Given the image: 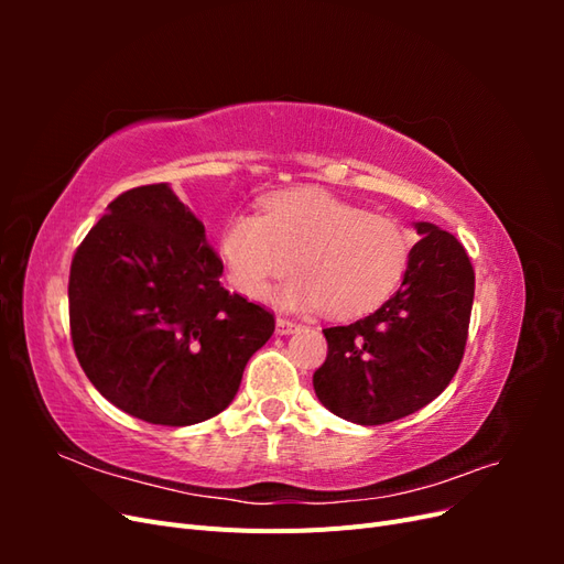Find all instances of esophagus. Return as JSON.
Returning a JSON list of instances; mask_svg holds the SVG:
<instances>
[{
  "label": "esophagus",
  "mask_w": 564,
  "mask_h": 564,
  "mask_svg": "<svg viewBox=\"0 0 564 564\" xmlns=\"http://www.w3.org/2000/svg\"><path fill=\"white\" fill-rule=\"evenodd\" d=\"M299 327H301V324L294 322V319H289L284 315L278 317V334H294Z\"/></svg>",
  "instance_id": "34e87169"
}]
</instances>
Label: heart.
Returning a JSON list of instances; mask_svg holds the SVG:
<instances>
[{
    "instance_id": "obj_1",
    "label": "heart",
    "mask_w": 564,
    "mask_h": 564,
    "mask_svg": "<svg viewBox=\"0 0 564 564\" xmlns=\"http://www.w3.org/2000/svg\"><path fill=\"white\" fill-rule=\"evenodd\" d=\"M412 235L398 218L319 187L278 193L263 214H240L220 235V256L237 292L268 299L294 265L280 301L289 308L327 305L334 317L365 315L395 292L412 259Z\"/></svg>"
}]
</instances>
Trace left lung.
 I'll return each mask as SVG.
<instances>
[{
	"label": "left lung",
	"instance_id": "obj_1",
	"mask_svg": "<svg viewBox=\"0 0 564 564\" xmlns=\"http://www.w3.org/2000/svg\"><path fill=\"white\" fill-rule=\"evenodd\" d=\"M400 292L377 313L324 329L327 360L313 373L319 402L332 414L381 425L433 402L464 360L475 294V270L456 237L416 224Z\"/></svg>",
	"mask_w": 564,
	"mask_h": 564
}]
</instances>
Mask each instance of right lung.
I'll return each mask as SVG.
<instances>
[{
  "mask_svg": "<svg viewBox=\"0 0 564 564\" xmlns=\"http://www.w3.org/2000/svg\"><path fill=\"white\" fill-rule=\"evenodd\" d=\"M224 261L166 183L131 187L77 247L70 336L96 390L155 425H193L232 402L275 313L220 284Z\"/></svg>",
  "mask_w": 564,
  "mask_h": 564,
  "instance_id": "1",
  "label": "right lung"
}]
</instances>
